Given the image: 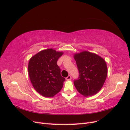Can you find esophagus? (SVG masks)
Segmentation results:
<instances>
[{"instance_id":"obj_1","label":"esophagus","mask_w":130,"mask_h":130,"mask_svg":"<svg viewBox=\"0 0 130 130\" xmlns=\"http://www.w3.org/2000/svg\"><path fill=\"white\" fill-rule=\"evenodd\" d=\"M71 78H72L71 76H70V75H68L67 77L66 78V80L69 81V80H71Z\"/></svg>"}]
</instances>
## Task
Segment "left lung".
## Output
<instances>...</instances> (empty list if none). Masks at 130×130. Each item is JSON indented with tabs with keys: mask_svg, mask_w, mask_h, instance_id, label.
<instances>
[{
	"mask_svg": "<svg viewBox=\"0 0 130 130\" xmlns=\"http://www.w3.org/2000/svg\"><path fill=\"white\" fill-rule=\"evenodd\" d=\"M79 76L74 81L77 91L85 96L96 94L103 87L107 76V64L98 55L84 51L74 55Z\"/></svg>",
	"mask_w": 130,
	"mask_h": 130,
	"instance_id": "obj_1",
	"label": "left lung"
}]
</instances>
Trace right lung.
Returning a JSON list of instances; mask_svg holds the SVG:
<instances>
[{
    "label": "right lung",
    "mask_w": 130,
    "mask_h": 130,
    "mask_svg": "<svg viewBox=\"0 0 130 130\" xmlns=\"http://www.w3.org/2000/svg\"><path fill=\"white\" fill-rule=\"evenodd\" d=\"M63 52L53 49L41 51L30 59L28 72L34 88L43 96L53 97L61 90L65 78L57 64Z\"/></svg>",
    "instance_id": "add662e5"
}]
</instances>
